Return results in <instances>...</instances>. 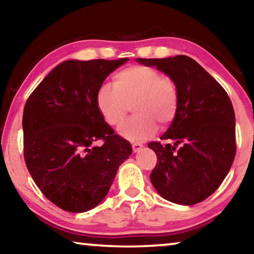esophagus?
<instances>
[{"label":"esophagus","mask_w":254,"mask_h":254,"mask_svg":"<svg viewBox=\"0 0 254 254\" xmlns=\"http://www.w3.org/2000/svg\"><path fill=\"white\" fill-rule=\"evenodd\" d=\"M142 148H143V146H142V144H140V143L132 144V150H133V152H139Z\"/></svg>","instance_id":"esophagus-1"}]
</instances>
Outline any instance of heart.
I'll list each match as a JSON object with an SVG mask.
<instances>
[{"mask_svg": "<svg viewBox=\"0 0 254 254\" xmlns=\"http://www.w3.org/2000/svg\"><path fill=\"white\" fill-rule=\"evenodd\" d=\"M114 86L102 84L96 95V104L104 121L119 127L130 111L134 113L122 127L120 134L131 142H142L158 130V124L167 127L179 111L180 94L175 81L164 76L155 67L132 65L114 75Z\"/></svg>", "mask_w": 254, "mask_h": 254, "instance_id": "1", "label": "heart"}]
</instances>
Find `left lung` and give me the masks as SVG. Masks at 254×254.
Listing matches in <instances>:
<instances>
[{
    "label": "left lung",
    "instance_id": "left-lung-1",
    "mask_svg": "<svg viewBox=\"0 0 254 254\" xmlns=\"http://www.w3.org/2000/svg\"><path fill=\"white\" fill-rule=\"evenodd\" d=\"M136 62L164 72L174 80L180 94L176 118L160 136L174 140V144L148 143L157 155L151 183L171 202L199 203L219 188L234 160L235 114L231 99L189 56L136 59ZM179 144L181 147L176 149Z\"/></svg>",
    "mask_w": 254,
    "mask_h": 254
}]
</instances>
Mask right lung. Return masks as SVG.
<instances>
[{
	"label": "right lung",
	"instance_id": "obj_1",
	"mask_svg": "<svg viewBox=\"0 0 254 254\" xmlns=\"http://www.w3.org/2000/svg\"><path fill=\"white\" fill-rule=\"evenodd\" d=\"M69 60L31 92L23 110V154L46 198L70 212H84L105 198L132 147L100 115L96 95L127 61ZM102 138L100 147L93 142Z\"/></svg>",
	"mask_w": 254,
	"mask_h": 254
}]
</instances>
